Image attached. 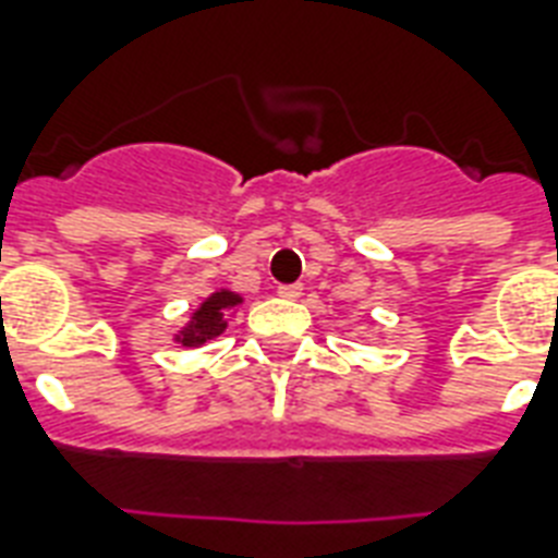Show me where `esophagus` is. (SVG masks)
<instances>
[{
	"mask_svg": "<svg viewBox=\"0 0 558 558\" xmlns=\"http://www.w3.org/2000/svg\"><path fill=\"white\" fill-rule=\"evenodd\" d=\"M301 283H280L278 287V295L280 298H287V301H295V298H301Z\"/></svg>",
	"mask_w": 558,
	"mask_h": 558,
	"instance_id": "1",
	"label": "esophagus"
}]
</instances>
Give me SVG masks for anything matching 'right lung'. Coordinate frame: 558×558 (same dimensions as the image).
Listing matches in <instances>:
<instances>
[{"label":"right lung","mask_w":558,"mask_h":558,"mask_svg":"<svg viewBox=\"0 0 558 558\" xmlns=\"http://www.w3.org/2000/svg\"><path fill=\"white\" fill-rule=\"evenodd\" d=\"M240 298L231 295V292H219V295L208 298L205 304H202V310L196 315H193V327L187 330L185 336V344H202V341L214 339V336H219V332L226 330V313L231 310V306L236 304Z\"/></svg>","instance_id":"obj_1"}]
</instances>
